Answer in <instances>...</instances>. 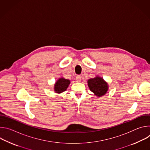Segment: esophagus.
Instances as JSON below:
<instances>
[{
    "label": "esophagus",
    "instance_id": "obj_1",
    "mask_svg": "<svg viewBox=\"0 0 150 150\" xmlns=\"http://www.w3.org/2000/svg\"><path fill=\"white\" fill-rule=\"evenodd\" d=\"M81 76H80V75H77L76 76V78H75V81H76V82H80L81 81Z\"/></svg>",
    "mask_w": 150,
    "mask_h": 150
}]
</instances>
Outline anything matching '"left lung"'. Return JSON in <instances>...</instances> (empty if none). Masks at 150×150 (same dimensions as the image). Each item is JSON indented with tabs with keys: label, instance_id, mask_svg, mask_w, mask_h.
Here are the masks:
<instances>
[{
	"label": "left lung",
	"instance_id": "obj_1",
	"mask_svg": "<svg viewBox=\"0 0 150 150\" xmlns=\"http://www.w3.org/2000/svg\"><path fill=\"white\" fill-rule=\"evenodd\" d=\"M88 85L90 90L97 96H104L108 90V86L102 78L97 76L91 78L88 81Z\"/></svg>",
	"mask_w": 150,
	"mask_h": 150
}]
</instances>
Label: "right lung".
<instances>
[{
  "mask_svg": "<svg viewBox=\"0 0 150 150\" xmlns=\"http://www.w3.org/2000/svg\"><path fill=\"white\" fill-rule=\"evenodd\" d=\"M70 83V81L64 78H60L56 82L54 85V91L56 93H61L65 91Z\"/></svg>",
  "mask_w": 150,
  "mask_h": 150,
  "instance_id": "add662e5",
  "label": "right lung"
}]
</instances>
